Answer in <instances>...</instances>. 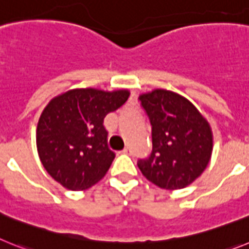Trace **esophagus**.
I'll return each mask as SVG.
<instances>
[{
    "label": "esophagus",
    "mask_w": 249,
    "mask_h": 249,
    "mask_svg": "<svg viewBox=\"0 0 249 249\" xmlns=\"http://www.w3.org/2000/svg\"><path fill=\"white\" fill-rule=\"evenodd\" d=\"M123 154H126V155H131V148H129V146H126V148L123 150Z\"/></svg>",
    "instance_id": "obj_1"
}]
</instances>
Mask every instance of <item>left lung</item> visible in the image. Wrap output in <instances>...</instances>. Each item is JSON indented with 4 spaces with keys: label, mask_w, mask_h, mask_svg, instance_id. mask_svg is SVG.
I'll list each match as a JSON object with an SVG mask.
<instances>
[{
    "label": "left lung",
    "mask_w": 249,
    "mask_h": 249,
    "mask_svg": "<svg viewBox=\"0 0 249 249\" xmlns=\"http://www.w3.org/2000/svg\"><path fill=\"white\" fill-rule=\"evenodd\" d=\"M139 101L151 124L153 142L150 155L138 160L142 176L168 190L192 184L211 160L208 122L189 100L163 89L140 95Z\"/></svg>",
    "instance_id": "8db88e82"
}]
</instances>
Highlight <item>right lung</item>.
Segmentation results:
<instances>
[{
    "label": "right lung",
    "instance_id": "right-lung-1",
    "mask_svg": "<svg viewBox=\"0 0 249 249\" xmlns=\"http://www.w3.org/2000/svg\"><path fill=\"white\" fill-rule=\"evenodd\" d=\"M127 90L75 89L47 104L36 131L40 160L57 183L84 190L107 174L115 153L107 145L104 118L122 107Z\"/></svg>",
    "mask_w": 249,
    "mask_h": 249
}]
</instances>
